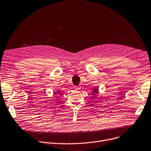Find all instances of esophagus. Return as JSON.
<instances>
[{"mask_svg": "<svg viewBox=\"0 0 151 151\" xmlns=\"http://www.w3.org/2000/svg\"><path fill=\"white\" fill-rule=\"evenodd\" d=\"M75 89L79 90V89H80V87L79 86H75Z\"/></svg>", "mask_w": 151, "mask_h": 151, "instance_id": "obj_1", "label": "esophagus"}]
</instances>
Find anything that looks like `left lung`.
<instances>
[{
    "instance_id": "1",
    "label": "left lung",
    "mask_w": 151,
    "mask_h": 151,
    "mask_svg": "<svg viewBox=\"0 0 151 151\" xmlns=\"http://www.w3.org/2000/svg\"><path fill=\"white\" fill-rule=\"evenodd\" d=\"M92 92H93V94L94 95V93H98V90H97L96 88H94V90H93Z\"/></svg>"
}]
</instances>
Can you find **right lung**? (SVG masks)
<instances>
[{"label": "right lung", "instance_id": "1", "mask_svg": "<svg viewBox=\"0 0 151 151\" xmlns=\"http://www.w3.org/2000/svg\"><path fill=\"white\" fill-rule=\"evenodd\" d=\"M59 92H55V93H54V94H55V95H56V94H59Z\"/></svg>", "mask_w": 151, "mask_h": 151}]
</instances>
